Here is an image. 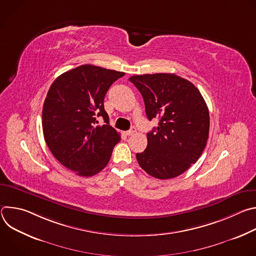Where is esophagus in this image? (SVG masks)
<instances>
[{
    "label": "esophagus",
    "instance_id": "34e87169",
    "mask_svg": "<svg viewBox=\"0 0 256 256\" xmlns=\"http://www.w3.org/2000/svg\"><path fill=\"white\" fill-rule=\"evenodd\" d=\"M136 132V128H134V126H132L130 130H128V132H126V136H132V134H134V132Z\"/></svg>",
    "mask_w": 256,
    "mask_h": 256
}]
</instances>
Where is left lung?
<instances>
[{
  "label": "left lung",
  "instance_id": "8db88e82",
  "mask_svg": "<svg viewBox=\"0 0 256 256\" xmlns=\"http://www.w3.org/2000/svg\"><path fill=\"white\" fill-rule=\"evenodd\" d=\"M140 92L147 118H159L147 134L148 146L136 157L138 165L158 179L186 171L200 157L208 138L210 114L198 89L175 74H146L128 79Z\"/></svg>",
  "mask_w": 256,
  "mask_h": 256
}]
</instances>
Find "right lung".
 I'll return each mask as SVG.
<instances>
[{
  "mask_svg": "<svg viewBox=\"0 0 256 256\" xmlns=\"http://www.w3.org/2000/svg\"><path fill=\"white\" fill-rule=\"evenodd\" d=\"M124 72L83 64L58 76L42 109V130L56 160L77 175L90 177L110 160L120 134L109 126L104 109L106 92ZM101 116L106 124L96 126Z\"/></svg>",
  "mask_w": 256,
  "mask_h": 256,
  "instance_id": "right-lung-1",
  "label": "right lung"
}]
</instances>
